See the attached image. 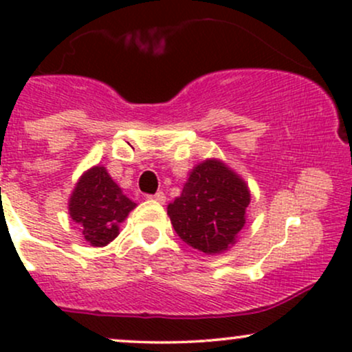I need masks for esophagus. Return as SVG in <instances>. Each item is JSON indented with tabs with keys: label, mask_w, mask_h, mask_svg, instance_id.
<instances>
[{
	"label": "esophagus",
	"mask_w": 352,
	"mask_h": 352,
	"mask_svg": "<svg viewBox=\"0 0 352 352\" xmlns=\"http://www.w3.org/2000/svg\"><path fill=\"white\" fill-rule=\"evenodd\" d=\"M147 199L159 201V204H165V200H167V199H165L164 192H157V193H153V195H147Z\"/></svg>",
	"instance_id": "34e87169"
}]
</instances>
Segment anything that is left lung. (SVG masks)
Masks as SVG:
<instances>
[{
    "label": "left lung",
    "mask_w": 352,
    "mask_h": 352,
    "mask_svg": "<svg viewBox=\"0 0 352 352\" xmlns=\"http://www.w3.org/2000/svg\"><path fill=\"white\" fill-rule=\"evenodd\" d=\"M248 204L245 182L220 160H205L190 172L182 195L168 205L167 213L185 243L215 254L235 243Z\"/></svg>",
    "instance_id": "obj_1"
}]
</instances>
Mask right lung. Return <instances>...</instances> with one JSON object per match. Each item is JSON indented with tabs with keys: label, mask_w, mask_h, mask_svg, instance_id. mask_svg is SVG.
<instances>
[{
	"label": "right lung",
	"mask_w": 352,
	"mask_h": 352,
	"mask_svg": "<svg viewBox=\"0 0 352 352\" xmlns=\"http://www.w3.org/2000/svg\"><path fill=\"white\" fill-rule=\"evenodd\" d=\"M134 207V201L122 195L119 185L99 165L80 177L69 200L71 218L92 246L114 240L119 235V223Z\"/></svg>",
	"instance_id": "obj_1"
}]
</instances>
